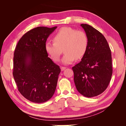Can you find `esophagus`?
I'll list each match as a JSON object with an SVG mask.
<instances>
[{
  "mask_svg": "<svg viewBox=\"0 0 126 126\" xmlns=\"http://www.w3.org/2000/svg\"><path fill=\"white\" fill-rule=\"evenodd\" d=\"M60 68H61V70H62V71H63V70H65L66 68L64 67H61Z\"/></svg>",
  "mask_w": 126,
  "mask_h": 126,
  "instance_id": "obj_1",
  "label": "esophagus"
}]
</instances>
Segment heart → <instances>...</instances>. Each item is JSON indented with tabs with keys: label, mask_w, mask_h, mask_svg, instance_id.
Instances as JSON below:
<instances>
[{
	"label": "heart",
	"mask_w": 126,
	"mask_h": 126,
	"mask_svg": "<svg viewBox=\"0 0 126 126\" xmlns=\"http://www.w3.org/2000/svg\"><path fill=\"white\" fill-rule=\"evenodd\" d=\"M54 43L45 44V51L55 62L59 61L63 53L65 52L62 63L69 64L75 59H81L86 54L88 46V38L86 33L69 27L60 28L53 37Z\"/></svg>",
	"instance_id": "obj_1"
}]
</instances>
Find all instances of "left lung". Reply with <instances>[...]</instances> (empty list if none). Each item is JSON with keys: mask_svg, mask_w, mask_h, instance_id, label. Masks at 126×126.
<instances>
[{"mask_svg": "<svg viewBox=\"0 0 126 126\" xmlns=\"http://www.w3.org/2000/svg\"><path fill=\"white\" fill-rule=\"evenodd\" d=\"M80 26L88 38V46L81 62L72 69L78 92L90 98L102 93L109 85L112 74L111 53L101 32L89 25Z\"/></svg>", "mask_w": 126, "mask_h": 126, "instance_id": "obj_1", "label": "left lung"}]
</instances>
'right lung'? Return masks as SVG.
<instances>
[{"label":"right lung","instance_id":"1","mask_svg":"<svg viewBox=\"0 0 126 126\" xmlns=\"http://www.w3.org/2000/svg\"><path fill=\"white\" fill-rule=\"evenodd\" d=\"M57 27H38L22 36L15 48L13 76L20 93L35 102L48 101L54 95L60 68L48 57L45 46Z\"/></svg>","mask_w":126,"mask_h":126}]
</instances>
